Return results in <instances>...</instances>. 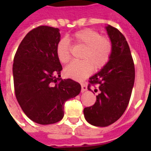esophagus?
Listing matches in <instances>:
<instances>
[{"mask_svg": "<svg viewBox=\"0 0 151 151\" xmlns=\"http://www.w3.org/2000/svg\"><path fill=\"white\" fill-rule=\"evenodd\" d=\"M87 85H85V84H81V92H85V91H87Z\"/></svg>", "mask_w": 151, "mask_h": 151, "instance_id": "obj_1", "label": "esophagus"}]
</instances>
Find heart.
Wrapping results in <instances>:
<instances>
[{"label": "heart", "mask_w": 151, "mask_h": 151, "mask_svg": "<svg viewBox=\"0 0 151 151\" xmlns=\"http://www.w3.org/2000/svg\"><path fill=\"white\" fill-rule=\"evenodd\" d=\"M71 39L74 45L84 47V50L80 56L81 61L73 62L64 69V74L67 78L76 81L84 80L92 70H100L110 61L113 52V44L110 37L101 36L95 29L85 28L72 34ZM70 51L68 39H59L55 52L60 63L66 64L70 61Z\"/></svg>", "instance_id": "b5f03b06"}]
</instances>
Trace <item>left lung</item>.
<instances>
[{"label":"left lung","mask_w":151,"mask_h":151,"mask_svg":"<svg viewBox=\"0 0 151 151\" xmlns=\"http://www.w3.org/2000/svg\"><path fill=\"white\" fill-rule=\"evenodd\" d=\"M106 29L112 41V55L108 63L89 78L88 89L97 86L99 92L94 105L84 109L86 121L98 127L108 126L122 117L135 81V66L126 39L115 27L108 25Z\"/></svg>","instance_id":"1"}]
</instances>
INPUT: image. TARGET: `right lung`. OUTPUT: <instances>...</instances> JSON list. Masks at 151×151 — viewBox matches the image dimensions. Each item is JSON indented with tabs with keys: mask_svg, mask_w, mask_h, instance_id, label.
<instances>
[{
	"mask_svg": "<svg viewBox=\"0 0 151 151\" xmlns=\"http://www.w3.org/2000/svg\"><path fill=\"white\" fill-rule=\"evenodd\" d=\"M59 39L58 28L37 27L22 39L14 57L16 99L25 114L40 124L61 121L66 101L81 89L78 82L60 78L63 67L55 52Z\"/></svg>",
	"mask_w": 151,
	"mask_h": 151,
	"instance_id": "1",
	"label": "right lung"
}]
</instances>
